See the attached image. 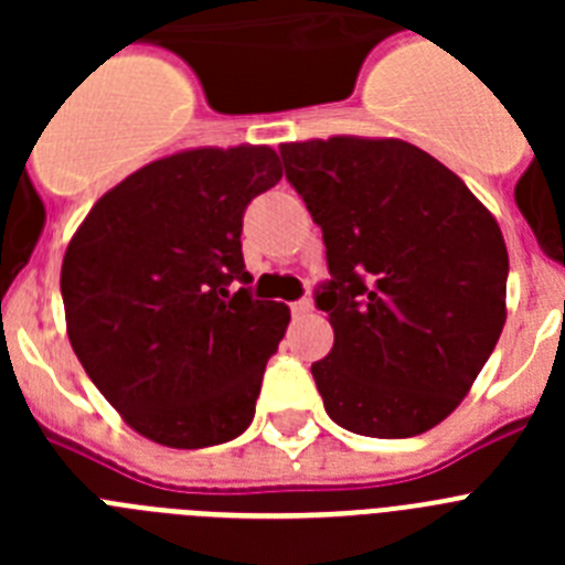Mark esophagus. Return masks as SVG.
I'll return each mask as SVG.
<instances>
[{"instance_id":"34e87169","label":"esophagus","mask_w":565,"mask_h":565,"mask_svg":"<svg viewBox=\"0 0 565 565\" xmlns=\"http://www.w3.org/2000/svg\"><path fill=\"white\" fill-rule=\"evenodd\" d=\"M311 311H313V302L308 297L294 299V302H291V313H294V317H306V313H311Z\"/></svg>"}]
</instances>
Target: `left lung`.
<instances>
[{"label":"left lung","mask_w":565,"mask_h":565,"mask_svg":"<svg viewBox=\"0 0 565 565\" xmlns=\"http://www.w3.org/2000/svg\"><path fill=\"white\" fill-rule=\"evenodd\" d=\"M279 154L326 243L331 277L313 302L333 348L311 364L326 413L356 436L430 430L467 396L507 322L495 217L413 143L328 138Z\"/></svg>","instance_id":"1"}]
</instances>
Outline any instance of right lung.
Here are the masks:
<instances>
[{
  "mask_svg": "<svg viewBox=\"0 0 565 565\" xmlns=\"http://www.w3.org/2000/svg\"><path fill=\"white\" fill-rule=\"evenodd\" d=\"M279 178L268 147L189 149L109 189L70 239V344L124 422L163 447H214L252 424L291 313L252 294L239 234Z\"/></svg>",
  "mask_w": 565,
  "mask_h": 565,
  "instance_id": "add662e5",
  "label": "right lung"
}]
</instances>
